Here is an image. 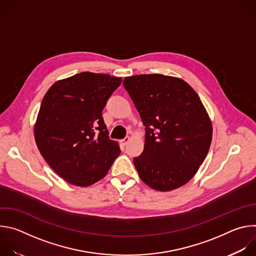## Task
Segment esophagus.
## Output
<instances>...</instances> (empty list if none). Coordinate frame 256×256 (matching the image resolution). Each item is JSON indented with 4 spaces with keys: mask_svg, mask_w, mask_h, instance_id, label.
I'll return each instance as SVG.
<instances>
[{
    "mask_svg": "<svg viewBox=\"0 0 256 256\" xmlns=\"http://www.w3.org/2000/svg\"><path fill=\"white\" fill-rule=\"evenodd\" d=\"M128 142H130V136H126L124 140H120V144H122V146H126Z\"/></svg>",
    "mask_w": 256,
    "mask_h": 256,
    "instance_id": "esophagus-1",
    "label": "esophagus"
}]
</instances>
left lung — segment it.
<instances>
[{
    "label": "left lung",
    "instance_id": "obj_1",
    "mask_svg": "<svg viewBox=\"0 0 256 256\" xmlns=\"http://www.w3.org/2000/svg\"><path fill=\"white\" fill-rule=\"evenodd\" d=\"M144 126V151L134 158L146 184L158 192L181 188L208 152L212 126L196 91L182 79L160 74L124 79Z\"/></svg>",
    "mask_w": 256,
    "mask_h": 256
}]
</instances>
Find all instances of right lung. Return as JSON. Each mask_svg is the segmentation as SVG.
<instances>
[{"mask_svg":"<svg viewBox=\"0 0 256 256\" xmlns=\"http://www.w3.org/2000/svg\"><path fill=\"white\" fill-rule=\"evenodd\" d=\"M122 79L83 72L56 81L46 93L34 124L38 148L68 184L89 186L102 179L120 153L108 136L102 110Z\"/></svg>","mask_w":256,"mask_h":256,"instance_id":"right-lung-1","label":"right lung"}]
</instances>
